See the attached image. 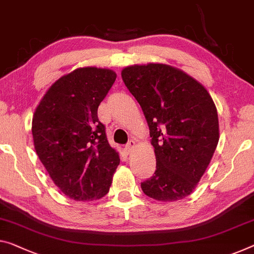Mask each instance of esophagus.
Returning <instances> with one entry per match:
<instances>
[{"instance_id": "obj_1", "label": "esophagus", "mask_w": 254, "mask_h": 254, "mask_svg": "<svg viewBox=\"0 0 254 254\" xmlns=\"http://www.w3.org/2000/svg\"><path fill=\"white\" fill-rule=\"evenodd\" d=\"M135 146H136V140L135 139H130L129 142L126 144V150L128 152H131L132 150L135 149Z\"/></svg>"}]
</instances>
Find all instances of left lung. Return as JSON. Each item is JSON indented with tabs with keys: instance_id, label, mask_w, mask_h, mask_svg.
<instances>
[{
	"instance_id": "8db88e82",
	"label": "left lung",
	"mask_w": 254,
	"mask_h": 254,
	"mask_svg": "<svg viewBox=\"0 0 254 254\" xmlns=\"http://www.w3.org/2000/svg\"><path fill=\"white\" fill-rule=\"evenodd\" d=\"M150 128L157 170L140 183L154 200L173 202L193 192L219 140L218 114L208 91L177 68L130 65L122 71Z\"/></svg>"
}]
</instances>
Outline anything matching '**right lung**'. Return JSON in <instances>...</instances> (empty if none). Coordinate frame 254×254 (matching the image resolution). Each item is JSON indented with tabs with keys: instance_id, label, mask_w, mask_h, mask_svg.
<instances>
[{
	"instance_id": "add662e5",
	"label": "right lung",
	"mask_w": 254,
	"mask_h": 254,
	"mask_svg": "<svg viewBox=\"0 0 254 254\" xmlns=\"http://www.w3.org/2000/svg\"><path fill=\"white\" fill-rule=\"evenodd\" d=\"M110 69L86 67L58 79L36 108V153L60 190L76 201L103 197L120 159L108 142L97 108L114 85Z\"/></svg>"
}]
</instances>
